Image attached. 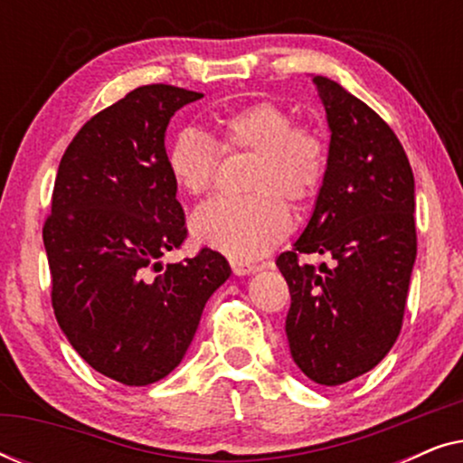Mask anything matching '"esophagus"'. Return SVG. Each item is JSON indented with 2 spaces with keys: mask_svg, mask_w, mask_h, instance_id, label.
Masks as SVG:
<instances>
[{
  "mask_svg": "<svg viewBox=\"0 0 463 463\" xmlns=\"http://www.w3.org/2000/svg\"><path fill=\"white\" fill-rule=\"evenodd\" d=\"M232 269L236 276H249V274H255V271H259V265L244 263V261H232Z\"/></svg>",
  "mask_w": 463,
  "mask_h": 463,
  "instance_id": "34e87169",
  "label": "esophagus"
}]
</instances>
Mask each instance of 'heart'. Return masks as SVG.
<instances>
[{
    "instance_id": "obj_1",
    "label": "heart",
    "mask_w": 463,
    "mask_h": 463,
    "mask_svg": "<svg viewBox=\"0 0 463 463\" xmlns=\"http://www.w3.org/2000/svg\"><path fill=\"white\" fill-rule=\"evenodd\" d=\"M221 154L250 151L240 198H217L195 211L192 232L202 244L250 261L287 236L293 217L287 203L303 206L318 194L326 173V145L312 126L274 100H257L211 119L204 132L185 128L168 145L166 166L181 192L194 198L213 189Z\"/></svg>"
}]
</instances>
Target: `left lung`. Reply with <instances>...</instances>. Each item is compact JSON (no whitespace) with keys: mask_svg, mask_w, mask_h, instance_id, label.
<instances>
[{"mask_svg":"<svg viewBox=\"0 0 463 463\" xmlns=\"http://www.w3.org/2000/svg\"><path fill=\"white\" fill-rule=\"evenodd\" d=\"M331 128L326 173L293 250L276 259L290 290L295 364L320 385L377 366L401 333L417 255L415 181L394 130L337 81L314 75ZM334 257L318 270L298 261Z\"/></svg>","mask_w":463,"mask_h":463,"instance_id":"8db88e82","label":"left lung"}]
</instances>
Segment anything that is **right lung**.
I'll return each instance as SVG.
<instances>
[{"mask_svg": "<svg viewBox=\"0 0 463 463\" xmlns=\"http://www.w3.org/2000/svg\"><path fill=\"white\" fill-rule=\"evenodd\" d=\"M202 97L137 88L81 126L56 173L43 223L54 316L73 350L124 385L179 366L206 301L232 274L211 249L160 261L187 238L164 137L175 111Z\"/></svg>", "mask_w": 463, "mask_h": 463, "instance_id": "add662e5", "label": "right lung"}]
</instances>
